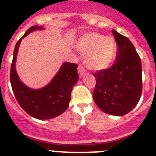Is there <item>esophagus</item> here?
Wrapping results in <instances>:
<instances>
[{"mask_svg":"<svg viewBox=\"0 0 156 156\" xmlns=\"http://www.w3.org/2000/svg\"><path fill=\"white\" fill-rule=\"evenodd\" d=\"M78 74H79V75L81 77L83 76V75H84V74H85V72H86L85 69H84V67H83V66H78Z\"/></svg>","mask_w":156,"mask_h":156,"instance_id":"34e87169","label":"esophagus"}]
</instances>
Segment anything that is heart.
I'll return each instance as SVG.
<instances>
[{
  "label": "heart",
  "mask_w": 156,
  "mask_h": 156,
  "mask_svg": "<svg viewBox=\"0 0 156 156\" xmlns=\"http://www.w3.org/2000/svg\"><path fill=\"white\" fill-rule=\"evenodd\" d=\"M76 48L85 55L86 66L94 71L104 70L110 67L117 53V44L114 38L98 33L83 35L78 40Z\"/></svg>",
  "instance_id": "obj_1"
}]
</instances>
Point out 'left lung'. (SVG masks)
<instances>
[{
    "mask_svg": "<svg viewBox=\"0 0 156 156\" xmlns=\"http://www.w3.org/2000/svg\"><path fill=\"white\" fill-rule=\"evenodd\" d=\"M117 44L116 62L110 68L94 73L95 104L104 113L123 116L138 104L142 94V64L130 40L112 30Z\"/></svg>",
    "mask_w": 156,
    "mask_h": 156,
    "instance_id": "8db88e82",
    "label": "left lung"
}]
</instances>
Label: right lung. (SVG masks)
<instances>
[{
	"instance_id": "obj_1",
	"label": "right lung",
	"mask_w": 156,
	"mask_h": 156,
	"mask_svg": "<svg viewBox=\"0 0 156 156\" xmlns=\"http://www.w3.org/2000/svg\"><path fill=\"white\" fill-rule=\"evenodd\" d=\"M36 30H43V27L33 26L16 43L10 79L12 90L20 107L34 118L48 120L59 116L69 107L72 87L79 78L77 70L78 65L63 63L52 81L43 88L32 89L26 86L18 77L15 69V62L22 39Z\"/></svg>"
}]
</instances>
